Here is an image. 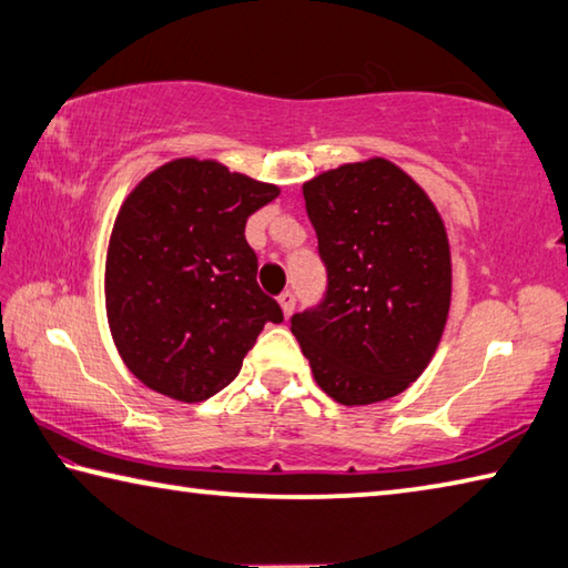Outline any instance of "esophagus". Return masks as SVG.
<instances>
[{"label":"esophagus","mask_w":568,"mask_h":568,"mask_svg":"<svg viewBox=\"0 0 568 568\" xmlns=\"http://www.w3.org/2000/svg\"><path fill=\"white\" fill-rule=\"evenodd\" d=\"M277 303H281V311L285 318H291L293 311H295V295L293 293H283L281 297H277Z\"/></svg>","instance_id":"1"}]
</instances>
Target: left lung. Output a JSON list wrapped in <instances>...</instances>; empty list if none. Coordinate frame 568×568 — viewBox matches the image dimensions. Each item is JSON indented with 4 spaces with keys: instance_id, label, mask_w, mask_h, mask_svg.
Here are the masks:
<instances>
[{
    "instance_id": "obj_1",
    "label": "left lung",
    "mask_w": 568,
    "mask_h": 568,
    "mask_svg": "<svg viewBox=\"0 0 568 568\" xmlns=\"http://www.w3.org/2000/svg\"><path fill=\"white\" fill-rule=\"evenodd\" d=\"M328 293L293 315L313 378L343 406L406 390L428 368L450 311V245L434 200L386 158L303 182Z\"/></svg>"
}]
</instances>
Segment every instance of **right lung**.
Instances as JSON below:
<instances>
[{
	"instance_id": "right-lung-1",
	"label": "right lung",
	"mask_w": 568,
	"mask_h": 568,
	"mask_svg": "<svg viewBox=\"0 0 568 568\" xmlns=\"http://www.w3.org/2000/svg\"><path fill=\"white\" fill-rule=\"evenodd\" d=\"M281 187L223 162L175 158L148 172L114 217L104 307L122 363L148 388L200 403L233 381L283 311L257 287L247 217Z\"/></svg>"
}]
</instances>
